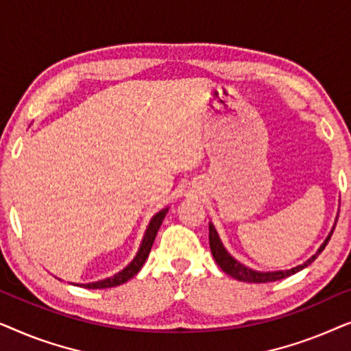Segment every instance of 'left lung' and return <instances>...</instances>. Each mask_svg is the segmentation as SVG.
Wrapping results in <instances>:
<instances>
[{
  "label": "left lung",
  "instance_id": "8db88e82",
  "mask_svg": "<svg viewBox=\"0 0 351 351\" xmlns=\"http://www.w3.org/2000/svg\"><path fill=\"white\" fill-rule=\"evenodd\" d=\"M335 223H337V219H335ZM335 223L332 230H330V233L328 234V238L324 239V243L321 244L318 251L316 254H313L308 261L302 263V265H297L294 268H291V270H278V271H257V270H252V268H249L246 265H243L241 262H238L237 258L232 257L228 254L227 249L223 247L222 241H220L219 238V233L217 230L213 223H209V246H210V252H213V256L215 258V262H217V265L222 268V270L230 275L234 280L238 281H244V282H271V281H278V280H282V278H287L291 275H294V273L304 270L305 267H308L311 262L315 261L316 257L319 256L321 252H323V249L328 246L330 237H332L334 233V228H335Z\"/></svg>",
  "mask_w": 351,
  "mask_h": 351
}]
</instances>
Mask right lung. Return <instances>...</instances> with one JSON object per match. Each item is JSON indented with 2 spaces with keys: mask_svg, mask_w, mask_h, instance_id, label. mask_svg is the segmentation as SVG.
<instances>
[{
  "mask_svg": "<svg viewBox=\"0 0 351 351\" xmlns=\"http://www.w3.org/2000/svg\"><path fill=\"white\" fill-rule=\"evenodd\" d=\"M167 210H169V208H165V209H161L158 214L153 215L150 223H148V227H147V232H145V234H143L141 247H138L136 257L132 258V262L129 263L128 267H124L121 271L117 273V275L107 278V280L88 282V285H78V286H83V287H86V289H107V287H114V286L123 285V282L131 280L132 276H136L138 270L143 267V263H145L148 254H150L153 241H155L156 233L161 227L162 220H165V217H166Z\"/></svg>",
  "mask_w": 351,
  "mask_h": 351,
  "instance_id": "right-lung-1",
  "label": "right lung"
}]
</instances>
